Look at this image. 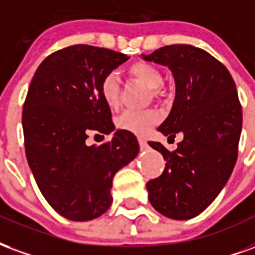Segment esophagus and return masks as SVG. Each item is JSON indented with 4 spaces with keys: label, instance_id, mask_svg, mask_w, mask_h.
<instances>
[{
    "label": "esophagus",
    "instance_id": "1",
    "mask_svg": "<svg viewBox=\"0 0 255 255\" xmlns=\"http://www.w3.org/2000/svg\"><path fill=\"white\" fill-rule=\"evenodd\" d=\"M138 142H140L141 149H146L148 148V144H146V141L144 138H138Z\"/></svg>",
    "mask_w": 255,
    "mask_h": 255
}]
</instances>
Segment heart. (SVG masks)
<instances>
[{
    "mask_svg": "<svg viewBox=\"0 0 255 255\" xmlns=\"http://www.w3.org/2000/svg\"><path fill=\"white\" fill-rule=\"evenodd\" d=\"M129 74L137 81L152 89V94L157 96L160 94L159 88L163 84V76L159 69L148 62H135L129 68ZM100 94L106 105L115 109L120 103V83L115 74H107L102 80ZM160 121V114L156 110L146 111H125L121 115L117 125L118 128L133 134L144 135Z\"/></svg>",
    "mask_w": 255,
    "mask_h": 255,
    "instance_id": "b5f03b06",
    "label": "heart"
}]
</instances>
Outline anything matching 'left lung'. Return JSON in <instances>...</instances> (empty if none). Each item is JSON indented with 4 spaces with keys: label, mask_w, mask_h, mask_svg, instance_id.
<instances>
[{
    "label": "left lung",
    "mask_w": 255,
    "mask_h": 255,
    "mask_svg": "<svg viewBox=\"0 0 255 255\" xmlns=\"http://www.w3.org/2000/svg\"><path fill=\"white\" fill-rule=\"evenodd\" d=\"M148 62L170 69L175 98L161 134L183 140L174 152L149 141L160 152L166 168L146 183L149 202L163 216L187 220L198 216L226 186L238 159L242 107L237 85L222 62L190 44H172L149 55Z\"/></svg>",
    "instance_id": "left-lung-1"
}]
</instances>
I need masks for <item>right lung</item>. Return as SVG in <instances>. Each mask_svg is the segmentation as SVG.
<instances>
[{"label": "right lung", "mask_w": 255, "mask_h": 255, "mask_svg": "<svg viewBox=\"0 0 255 255\" xmlns=\"http://www.w3.org/2000/svg\"><path fill=\"white\" fill-rule=\"evenodd\" d=\"M128 59L74 44L49 55L31 80L23 110L25 155L46 201L69 220L103 215L113 202V178L138 155L135 135L115 130L100 94L102 80ZM89 132H113V138L87 146Z\"/></svg>", "instance_id": "1"}]
</instances>
